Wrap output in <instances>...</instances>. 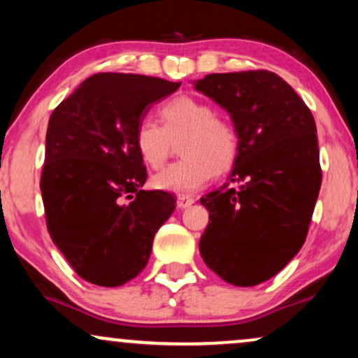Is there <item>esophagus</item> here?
Masks as SVG:
<instances>
[{"instance_id":"obj_1","label":"esophagus","mask_w":358,"mask_h":358,"mask_svg":"<svg viewBox=\"0 0 358 358\" xmlns=\"http://www.w3.org/2000/svg\"><path fill=\"white\" fill-rule=\"evenodd\" d=\"M192 203H195V199H193V196H188V195L176 196V205H178V208H187L190 207Z\"/></svg>"}]
</instances>
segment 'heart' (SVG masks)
<instances>
[{
  "label": "heart",
  "mask_w": 358,
  "mask_h": 358,
  "mask_svg": "<svg viewBox=\"0 0 358 358\" xmlns=\"http://www.w3.org/2000/svg\"><path fill=\"white\" fill-rule=\"evenodd\" d=\"M163 126L145 117L134 131L139 158L150 168H162L170 156L171 139L185 136L180 153L185 158L151 178L156 190L193 193L208 183L217 170L232 165L239 150V136L231 122L215 116L207 102L190 96L168 101L162 108Z\"/></svg>",
  "instance_id": "1"
}]
</instances>
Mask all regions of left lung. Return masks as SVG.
Returning <instances> with one entry per match:
<instances>
[{
	"instance_id": "left-lung-1",
	"label": "left lung",
	"mask_w": 358,
	"mask_h": 358,
	"mask_svg": "<svg viewBox=\"0 0 358 358\" xmlns=\"http://www.w3.org/2000/svg\"><path fill=\"white\" fill-rule=\"evenodd\" d=\"M193 87L229 113L239 150L225 183L200 199L208 225L200 254L234 286H256L303 248L322 185L311 110L278 73H210Z\"/></svg>"
}]
</instances>
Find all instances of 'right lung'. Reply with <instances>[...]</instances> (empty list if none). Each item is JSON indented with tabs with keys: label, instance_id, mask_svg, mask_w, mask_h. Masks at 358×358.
<instances>
[{
	"label": "right lung",
	"instance_id": "add662e5",
	"mask_svg": "<svg viewBox=\"0 0 358 358\" xmlns=\"http://www.w3.org/2000/svg\"><path fill=\"white\" fill-rule=\"evenodd\" d=\"M180 82L136 73H96L52 113L40 190L53 244L92 285L136 278L175 196L143 190L146 168L134 131Z\"/></svg>",
	"mask_w": 358,
	"mask_h": 358
}]
</instances>
